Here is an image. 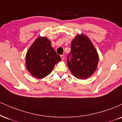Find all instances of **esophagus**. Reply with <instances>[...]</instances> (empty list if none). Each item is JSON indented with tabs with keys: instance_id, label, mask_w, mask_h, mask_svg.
I'll return each instance as SVG.
<instances>
[{
	"instance_id": "1",
	"label": "esophagus",
	"mask_w": 122,
	"mask_h": 122,
	"mask_svg": "<svg viewBox=\"0 0 122 122\" xmlns=\"http://www.w3.org/2000/svg\"><path fill=\"white\" fill-rule=\"evenodd\" d=\"M61 59L62 60H64V58H65V56L64 55H61Z\"/></svg>"
}]
</instances>
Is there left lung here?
<instances>
[{
  "label": "left lung",
  "instance_id": "obj_1",
  "mask_svg": "<svg viewBox=\"0 0 122 122\" xmlns=\"http://www.w3.org/2000/svg\"><path fill=\"white\" fill-rule=\"evenodd\" d=\"M71 56L70 60L69 56ZM67 65L74 77L86 80L97 68L99 56L90 39L85 35H77L71 44V51L67 57Z\"/></svg>",
  "mask_w": 122,
  "mask_h": 122
}]
</instances>
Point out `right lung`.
Listing matches in <instances>:
<instances>
[{
	"label": "right lung",
	"instance_id": "obj_1",
	"mask_svg": "<svg viewBox=\"0 0 122 122\" xmlns=\"http://www.w3.org/2000/svg\"><path fill=\"white\" fill-rule=\"evenodd\" d=\"M61 60V57L57 55L52 46L51 41L46 37L39 36L28 50L25 65L32 76L41 79L49 75Z\"/></svg>",
	"mask_w": 122,
	"mask_h": 122
}]
</instances>
